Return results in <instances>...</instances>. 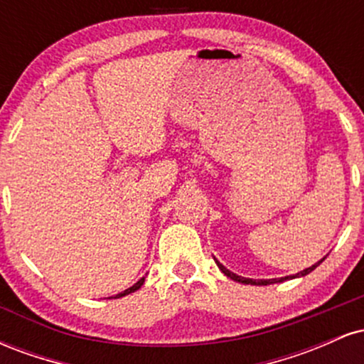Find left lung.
I'll return each instance as SVG.
<instances>
[{"mask_svg": "<svg viewBox=\"0 0 364 364\" xmlns=\"http://www.w3.org/2000/svg\"><path fill=\"white\" fill-rule=\"evenodd\" d=\"M323 260H325V257L321 258L320 262H316L315 265H311V267H308V269L301 270V272H298V274H294V275H287V277H281V279H246V277H241V275H237L235 272H231V270H228L220 262L215 260V263H217V267H219V269L223 270V274L228 275V277L232 279V281L241 282V284H252V286H269V284H277V282L287 281V279H296V277H303V275H308L310 272H313V270H315L316 267H318Z\"/></svg>", "mask_w": 364, "mask_h": 364, "instance_id": "obj_1", "label": "left lung"}]
</instances>
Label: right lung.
<instances>
[{
	"mask_svg": "<svg viewBox=\"0 0 364 364\" xmlns=\"http://www.w3.org/2000/svg\"><path fill=\"white\" fill-rule=\"evenodd\" d=\"M144 282H145V277H141L139 282L136 284H133L132 287H128V289H124L123 292H119V294H116L114 298H123V296H127V294H132V292H135V291H139L141 286H144Z\"/></svg>",
	"mask_w": 364,
	"mask_h": 364,
	"instance_id": "1",
	"label": "right lung"
}]
</instances>
